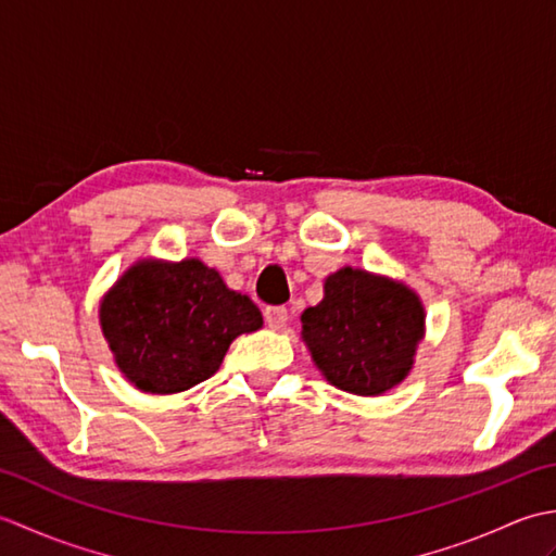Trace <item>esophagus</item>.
Segmentation results:
<instances>
[{
	"label": "esophagus",
	"instance_id": "esophagus-1",
	"mask_svg": "<svg viewBox=\"0 0 556 556\" xmlns=\"http://www.w3.org/2000/svg\"><path fill=\"white\" fill-rule=\"evenodd\" d=\"M265 323L271 329H281V327L289 323V311L285 308V305H267V308H265Z\"/></svg>",
	"mask_w": 556,
	"mask_h": 556
}]
</instances>
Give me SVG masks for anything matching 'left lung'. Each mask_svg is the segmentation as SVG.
<instances>
[{
  "label": "left lung",
  "mask_w": 556,
  "mask_h": 556,
  "mask_svg": "<svg viewBox=\"0 0 556 556\" xmlns=\"http://www.w3.org/2000/svg\"><path fill=\"white\" fill-rule=\"evenodd\" d=\"M301 323L327 380L344 392L375 396L408 375L425 315L404 285L344 267L327 277L325 299Z\"/></svg>",
  "instance_id": "obj_1"
}]
</instances>
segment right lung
Listing matches in <instances>:
<instances>
[{
  "mask_svg": "<svg viewBox=\"0 0 556 556\" xmlns=\"http://www.w3.org/2000/svg\"><path fill=\"white\" fill-rule=\"evenodd\" d=\"M100 323L128 380L150 394H174L215 375L231 341L255 332L263 315L200 260H146L108 293Z\"/></svg>",
  "mask_w": 556,
  "mask_h": 556,
  "instance_id": "obj_1",
  "label": "right lung"
}]
</instances>
